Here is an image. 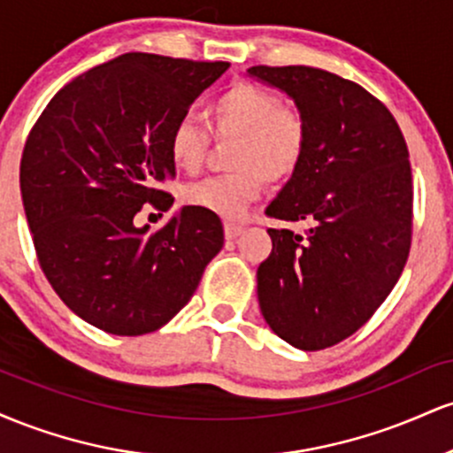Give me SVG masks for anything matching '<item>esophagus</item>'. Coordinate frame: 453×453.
Listing matches in <instances>:
<instances>
[{
  "label": "esophagus",
  "mask_w": 453,
  "mask_h": 453,
  "mask_svg": "<svg viewBox=\"0 0 453 453\" xmlns=\"http://www.w3.org/2000/svg\"><path fill=\"white\" fill-rule=\"evenodd\" d=\"M241 232H242L241 223H232V221L226 223V238H236Z\"/></svg>",
  "instance_id": "1"
}]
</instances>
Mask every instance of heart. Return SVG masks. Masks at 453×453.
Here are the masks:
<instances>
[{
	"mask_svg": "<svg viewBox=\"0 0 453 453\" xmlns=\"http://www.w3.org/2000/svg\"><path fill=\"white\" fill-rule=\"evenodd\" d=\"M206 127L217 140H234L227 164L232 173L209 176L185 187V202L227 219L242 217L264 191V183H283L298 173L309 150V121L294 104L256 82L238 81L206 106ZM191 119L174 123L168 136L173 164L196 173L211 136Z\"/></svg>",
	"mask_w": 453,
	"mask_h": 453,
	"instance_id": "1",
	"label": "heart"
}]
</instances>
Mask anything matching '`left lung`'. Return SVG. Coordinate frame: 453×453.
<instances>
[{"mask_svg": "<svg viewBox=\"0 0 453 453\" xmlns=\"http://www.w3.org/2000/svg\"><path fill=\"white\" fill-rule=\"evenodd\" d=\"M249 74L294 97L309 150L270 219L273 251L257 268L264 319L289 345L319 351L375 315L407 264L413 179L396 119L357 82L309 65H253Z\"/></svg>", "mask_w": 453, "mask_h": 453, "instance_id": "left-lung-1", "label": "left lung"}]
</instances>
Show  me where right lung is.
<instances>
[{"mask_svg":"<svg viewBox=\"0 0 453 453\" xmlns=\"http://www.w3.org/2000/svg\"><path fill=\"white\" fill-rule=\"evenodd\" d=\"M227 67L126 53L67 82L31 127L20 196L40 268L67 309L108 334L168 324L221 251L215 212L185 206L157 232L136 215L173 206L168 136Z\"/></svg>","mask_w":453,"mask_h":453,"instance_id":"obj_1","label":"right lung"}]
</instances>
